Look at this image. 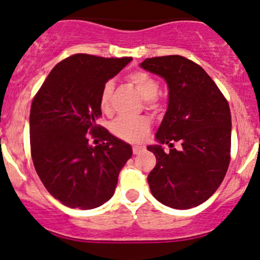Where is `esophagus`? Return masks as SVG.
<instances>
[{
  "instance_id": "obj_1",
  "label": "esophagus",
  "mask_w": 260,
  "mask_h": 260,
  "mask_svg": "<svg viewBox=\"0 0 260 260\" xmlns=\"http://www.w3.org/2000/svg\"><path fill=\"white\" fill-rule=\"evenodd\" d=\"M144 151V147H140V145H134L133 147V154L138 155Z\"/></svg>"
}]
</instances>
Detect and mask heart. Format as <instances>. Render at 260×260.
<instances>
[{"instance_id":"1","label":"heart","mask_w":260,"mask_h":260,"mask_svg":"<svg viewBox=\"0 0 260 260\" xmlns=\"http://www.w3.org/2000/svg\"><path fill=\"white\" fill-rule=\"evenodd\" d=\"M128 78L136 85V88L138 89L145 100H154L157 96L159 83L149 73L143 72V71H137V72L131 73ZM112 91L113 82L109 80L101 89L100 107L103 110L109 109ZM149 129H150V121L147 117H118L111 124V132L116 137L127 140V142H140L148 136Z\"/></svg>"}]
</instances>
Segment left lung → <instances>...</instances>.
I'll return each mask as SVG.
<instances>
[{"label":"left lung","instance_id":"obj_1","mask_svg":"<svg viewBox=\"0 0 260 260\" xmlns=\"http://www.w3.org/2000/svg\"><path fill=\"white\" fill-rule=\"evenodd\" d=\"M140 67L162 77L169 88L168 110L155 134L159 144L148 147L156 156L148 176L151 194L170 208L198 207L215 193L229 169L228 100L201 66L183 56L147 58ZM174 141L180 142V151L172 148Z\"/></svg>","mask_w":260,"mask_h":260}]
</instances>
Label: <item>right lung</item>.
Instances as JSON below:
<instances>
[{
    "label": "right lung",
    "instance_id": "add662e5",
    "mask_svg": "<svg viewBox=\"0 0 260 260\" xmlns=\"http://www.w3.org/2000/svg\"><path fill=\"white\" fill-rule=\"evenodd\" d=\"M132 61L77 53L53 67L31 103L30 149L45 188L66 207L106 203L132 147L96 124L101 89ZM104 143L91 146L88 137Z\"/></svg>",
    "mask_w": 260,
    "mask_h": 260
}]
</instances>
